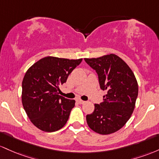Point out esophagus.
Returning <instances> with one entry per match:
<instances>
[{
    "instance_id": "1",
    "label": "esophagus",
    "mask_w": 159,
    "mask_h": 159,
    "mask_svg": "<svg viewBox=\"0 0 159 159\" xmlns=\"http://www.w3.org/2000/svg\"><path fill=\"white\" fill-rule=\"evenodd\" d=\"M76 101H77V102L79 103H80V104H83V103H85L84 101H83V100H80V99H78Z\"/></svg>"
}]
</instances>
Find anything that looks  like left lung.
<instances>
[{
    "instance_id": "8db88e82",
    "label": "left lung",
    "mask_w": 159,
    "mask_h": 159,
    "mask_svg": "<svg viewBox=\"0 0 159 159\" xmlns=\"http://www.w3.org/2000/svg\"><path fill=\"white\" fill-rule=\"evenodd\" d=\"M85 61L98 76L100 88L107 91L103 101L94 104L86 116L87 124L96 133L110 134L119 131L131 117L138 95V85L133 71L115 54Z\"/></svg>"
}]
</instances>
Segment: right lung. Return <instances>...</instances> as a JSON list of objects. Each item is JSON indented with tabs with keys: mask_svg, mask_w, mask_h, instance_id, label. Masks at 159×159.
<instances>
[{
	"mask_svg": "<svg viewBox=\"0 0 159 159\" xmlns=\"http://www.w3.org/2000/svg\"><path fill=\"white\" fill-rule=\"evenodd\" d=\"M82 61L48 56L27 70L22 85V105L39 129L53 132L67 123L75 101L58 95V91Z\"/></svg>",
	"mask_w": 159,
	"mask_h": 159,
	"instance_id": "add662e5",
	"label": "right lung"
}]
</instances>
